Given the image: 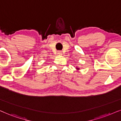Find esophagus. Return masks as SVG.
Listing matches in <instances>:
<instances>
[{
	"label": "esophagus",
	"mask_w": 121,
	"mask_h": 121,
	"mask_svg": "<svg viewBox=\"0 0 121 121\" xmlns=\"http://www.w3.org/2000/svg\"><path fill=\"white\" fill-rule=\"evenodd\" d=\"M57 54L58 55H62V51H58Z\"/></svg>",
	"instance_id": "34e87169"
}]
</instances>
